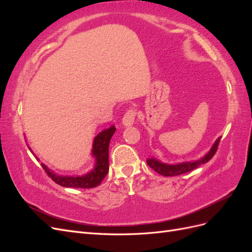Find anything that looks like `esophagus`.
Wrapping results in <instances>:
<instances>
[{"mask_svg": "<svg viewBox=\"0 0 252 252\" xmlns=\"http://www.w3.org/2000/svg\"><path fill=\"white\" fill-rule=\"evenodd\" d=\"M136 117V110L135 109H128L125 114L123 119H122V123H123L124 126H131L134 123V120Z\"/></svg>", "mask_w": 252, "mask_h": 252, "instance_id": "obj_1", "label": "esophagus"}]
</instances>
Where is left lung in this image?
<instances>
[{
  "label": "left lung",
  "instance_id": "8db88e82",
  "mask_svg": "<svg viewBox=\"0 0 252 252\" xmlns=\"http://www.w3.org/2000/svg\"><path fill=\"white\" fill-rule=\"evenodd\" d=\"M220 141V138H219L216 141V143L213 144V146L211 147V149L209 150L207 155H205L200 159H196V161L184 162V163H180V164L170 165V164H165V163L159 162L154 158H147V165L150 167V168L157 171L158 173L164 175V177H174V175L184 174L189 171H192L193 169L197 168L199 166L207 163L209 159H211L212 157L216 155Z\"/></svg>",
  "mask_w": 252,
  "mask_h": 252
}]
</instances>
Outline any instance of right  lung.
Segmentation results:
<instances>
[{
    "label": "right lung",
    "instance_id": "add662e5",
    "mask_svg": "<svg viewBox=\"0 0 252 252\" xmlns=\"http://www.w3.org/2000/svg\"><path fill=\"white\" fill-rule=\"evenodd\" d=\"M114 131H116V127L111 126L98 133L94 138L93 145V156L95 158V166L89 173L84 174L82 177H63V175L55 173L42 163L43 169L49 175V178H51L52 181L56 182L60 186L72 188L96 187L101 184V182L104 180L109 170L108 150L111 136L113 135Z\"/></svg>",
    "mask_w": 252,
    "mask_h": 252
}]
</instances>
